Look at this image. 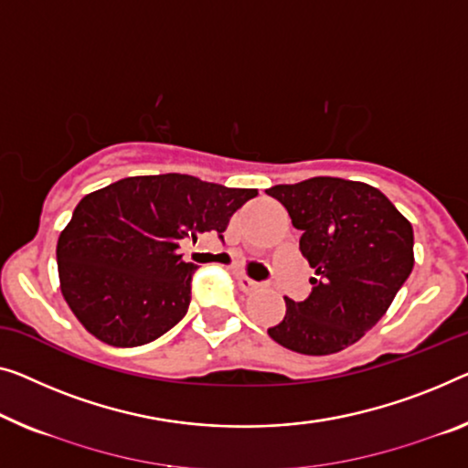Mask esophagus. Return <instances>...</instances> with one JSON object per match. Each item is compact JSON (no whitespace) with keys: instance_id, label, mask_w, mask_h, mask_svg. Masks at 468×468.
<instances>
[{"instance_id":"obj_1","label":"esophagus","mask_w":468,"mask_h":468,"mask_svg":"<svg viewBox=\"0 0 468 468\" xmlns=\"http://www.w3.org/2000/svg\"><path fill=\"white\" fill-rule=\"evenodd\" d=\"M237 283H239V290L246 292V294H252V292L261 290V283L254 282V279L246 277V275H237Z\"/></svg>"}]
</instances>
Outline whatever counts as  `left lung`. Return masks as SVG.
Listing matches in <instances>:
<instances>
[{"label": "left lung", "mask_w": 468, "mask_h": 468, "mask_svg": "<svg viewBox=\"0 0 468 468\" xmlns=\"http://www.w3.org/2000/svg\"><path fill=\"white\" fill-rule=\"evenodd\" d=\"M267 195L303 231L301 252L315 269L309 298H285L269 336L303 355L343 351L380 322L412 273V225L387 195L355 180L315 176Z\"/></svg>", "instance_id": "1"}]
</instances>
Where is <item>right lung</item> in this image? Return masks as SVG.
<instances>
[{
	"instance_id": "obj_1",
	"label": "right lung",
	"mask_w": 468,
	"mask_h": 468,
	"mask_svg": "<svg viewBox=\"0 0 468 468\" xmlns=\"http://www.w3.org/2000/svg\"><path fill=\"white\" fill-rule=\"evenodd\" d=\"M256 189L189 174L130 176L83 197L58 237L60 292L80 324L111 346H141L176 325L197 264L178 254L201 233L222 239Z\"/></svg>"
}]
</instances>
